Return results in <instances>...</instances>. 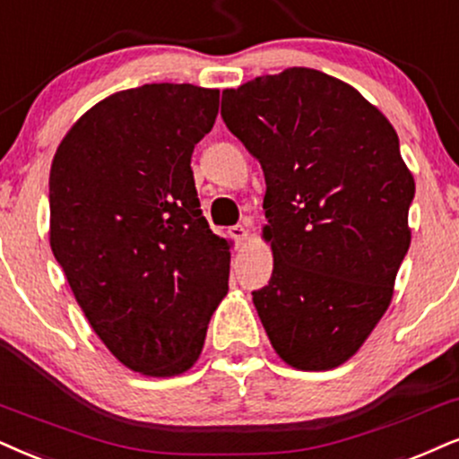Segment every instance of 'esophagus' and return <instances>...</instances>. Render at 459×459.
Wrapping results in <instances>:
<instances>
[{
  "mask_svg": "<svg viewBox=\"0 0 459 459\" xmlns=\"http://www.w3.org/2000/svg\"><path fill=\"white\" fill-rule=\"evenodd\" d=\"M230 236L236 242H245L248 238V230L245 228V225H236V228H230Z\"/></svg>",
  "mask_w": 459,
  "mask_h": 459,
  "instance_id": "esophagus-1",
  "label": "esophagus"
}]
</instances>
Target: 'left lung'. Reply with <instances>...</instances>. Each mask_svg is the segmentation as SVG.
<instances>
[{
    "label": "left lung",
    "instance_id": "obj_1",
    "mask_svg": "<svg viewBox=\"0 0 459 459\" xmlns=\"http://www.w3.org/2000/svg\"><path fill=\"white\" fill-rule=\"evenodd\" d=\"M221 117L265 177L264 330L285 364L332 370L385 315L411 245L415 178L398 134L358 89L310 67L225 89Z\"/></svg>",
    "mask_w": 459,
    "mask_h": 459
}]
</instances>
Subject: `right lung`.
Instances as JSON below:
<instances>
[{
	"instance_id": "add662e5",
	"label": "right lung",
	"mask_w": 459,
	"mask_h": 459,
	"mask_svg": "<svg viewBox=\"0 0 459 459\" xmlns=\"http://www.w3.org/2000/svg\"><path fill=\"white\" fill-rule=\"evenodd\" d=\"M217 112L219 89H126L74 123L50 166L53 255L100 341L144 377L189 370L228 293L230 242L191 169Z\"/></svg>"
}]
</instances>
